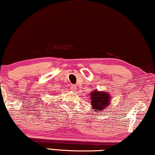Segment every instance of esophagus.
<instances>
[{
  "instance_id": "1",
  "label": "esophagus",
  "mask_w": 155,
  "mask_h": 155,
  "mask_svg": "<svg viewBox=\"0 0 155 155\" xmlns=\"http://www.w3.org/2000/svg\"><path fill=\"white\" fill-rule=\"evenodd\" d=\"M71 89L72 90V91H75V90L76 89V85H71Z\"/></svg>"
}]
</instances>
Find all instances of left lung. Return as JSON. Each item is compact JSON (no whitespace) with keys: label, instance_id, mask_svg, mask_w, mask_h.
Here are the masks:
<instances>
[{"label":"left lung","instance_id":"8db88e82","mask_svg":"<svg viewBox=\"0 0 155 155\" xmlns=\"http://www.w3.org/2000/svg\"><path fill=\"white\" fill-rule=\"evenodd\" d=\"M91 94V104L95 111L105 110L110 104V95L105 91H94Z\"/></svg>","mask_w":155,"mask_h":155}]
</instances>
